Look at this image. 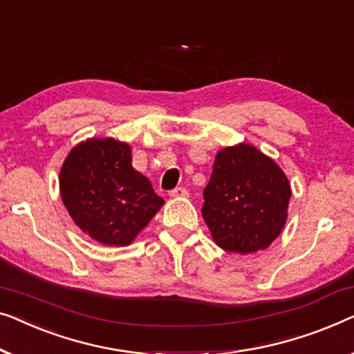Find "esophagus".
Segmentation results:
<instances>
[{
	"mask_svg": "<svg viewBox=\"0 0 354 354\" xmlns=\"http://www.w3.org/2000/svg\"><path fill=\"white\" fill-rule=\"evenodd\" d=\"M187 196H189L187 189H184V187H176V189H173V191H170V197H173V198H184Z\"/></svg>",
	"mask_w": 354,
	"mask_h": 354,
	"instance_id": "1",
	"label": "esophagus"
}]
</instances>
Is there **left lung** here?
Segmentation results:
<instances>
[{"label":"left lung","mask_w":354,"mask_h":354,"mask_svg":"<svg viewBox=\"0 0 354 354\" xmlns=\"http://www.w3.org/2000/svg\"><path fill=\"white\" fill-rule=\"evenodd\" d=\"M290 183L282 168L252 144L239 142L216 153L203 189L202 216L223 250H266L287 221Z\"/></svg>","instance_id":"left-lung-1"}]
</instances>
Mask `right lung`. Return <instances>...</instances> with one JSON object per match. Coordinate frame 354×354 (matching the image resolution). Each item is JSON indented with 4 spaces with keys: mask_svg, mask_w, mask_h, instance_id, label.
Listing matches in <instances>:
<instances>
[{
    "mask_svg": "<svg viewBox=\"0 0 354 354\" xmlns=\"http://www.w3.org/2000/svg\"><path fill=\"white\" fill-rule=\"evenodd\" d=\"M59 191L73 223L102 245H129L163 203L149 179L131 165V146L88 138L68 152Z\"/></svg>",
    "mask_w": 354,
    "mask_h": 354,
    "instance_id": "obj_1",
    "label": "right lung"
}]
</instances>
